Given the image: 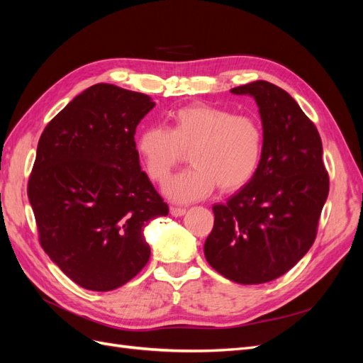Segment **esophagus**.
<instances>
[{"label":"esophagus","mask_w":363,"mask_h":363,"mask_svg":"<svg viewBox=\"0 0 363 363\" xmlns=\"http://www.w3.org/2000/svg\"><path fill=\"white\" fill-rule=\"evenodd\" d=\"M186 213V208H183V207H171V215L172 216H183Z\"/></svg>","instance_id":"obj_1"}]
</instances>
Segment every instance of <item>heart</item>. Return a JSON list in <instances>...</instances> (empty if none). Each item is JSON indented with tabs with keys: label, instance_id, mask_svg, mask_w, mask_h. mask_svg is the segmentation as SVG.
Instances as JSON below:
<instances>
[{
	"label": "heart",
	"instance_id": "heart-1",
	"mask_svg": "<svg viewBox=\"0 0 363 363\" xmlns=\"http://www.w3.org/2000/svg\"><path fill=\"white\" fill-rule=\"evenodd\" d=\"M263 151V130L256 118L227 108L191 104L175 111L169 128L152 125L138 138V152L148 177L164 183L188 152L192 168L174 177L164 194L191 203L212 194L235 192L251 182Z\"/></svg>",
	"mask_w": 363,
	"mask_h": 363
}]
</instances>
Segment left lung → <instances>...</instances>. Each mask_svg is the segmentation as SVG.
<instances>
[{
    "mask_svg": "<svg viewBox=\"0 0 363 363\" xmlns=\"http://www.w3.org/2000/svg\"><path fill=\"white\" fill-rule=\"evenodd\" d=\"M230 92L256 100L263 151L251 182L212 207L204 256L225 279L259 284L288 272L315 242L328 174L320 133L286 91L257 80Z\"/></svg>",
    "mask_w": 363,
    "mask_h": 363,
    "instance_id": "obj_1",
    "label": "left lung"
}]
</instances>
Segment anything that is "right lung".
Returning a JSON list of instances; mask_svg holds the SVG:
<instances>
[{
	"mask_svg": "<svg viewBox=\"0 0 363 363\" xmlns=\"http://www.w3.org/2000/svg\"><path fill=\"white\" fill-rule=\"evenodd\" d=\"M155 101L98 83L54 116L39 139L28 200L39 242L79 286L106 292L147 265L144 227L168 204L140 171L136 127Z\"/></svg>",
	"mask_w": 363,
	"mask_h": 363,
	"instance_id": "1",
	"label": "right lung"
}]
</instances>
